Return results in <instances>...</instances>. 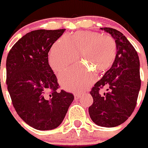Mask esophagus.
Listing matches in <instances>:
<instances>
[{
    "instance_id": "obj_1",
    "label": "esophagus",
    "mask_w": 148,
    "mask_h": 148,
    "mask_svg": "<svg viewBox=\"0 0 148 148\" xmlns=\"http://www.w3.org/2000/svg\"><path fill=\"white\" fill-rule=\"evenodd\" d=\"M80 94H79V93H75V94L74 95V97H75V99H78L79 98H80Z\"/></svg>"
}]
</instances>
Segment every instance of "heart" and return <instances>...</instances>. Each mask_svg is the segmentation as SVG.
Instances as JSON below:
<instances>
[{
  "mask_svg": "<svg viewBox=\"0 0 148 148\" xmlns=\"http://www.w3.org/2000/svg\"><path fill=\"white\" fill-rule=\"evenodd\" d=\"M77 54L86 65L63 71L59 75V80L66 90L81 92L95 81V72H105L113 65L116 44L111 36L96 32H76L71 37L65 35L52 46L49 64L54 71L59 72L75 62Z\"/></svg>",
  "mask_w": 148,
  "mask_h": 148,
  "instance_id": "obj_1",
  "label": "heart"
}]
</instances>
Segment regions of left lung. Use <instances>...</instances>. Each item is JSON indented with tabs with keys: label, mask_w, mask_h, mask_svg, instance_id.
Returning <instances> with one entry per match:
<instances>
[{
	"label": "left lung",
	"mask_w": 148,
	"mask_h": 148,
	"mask_svg": "<svg viewBox=\"0 0 148 148\" xmlns=\"http://www.w3.org/2000/svg\"><path fill=\"white\" fill-rule=\"evenodd\" d=\"M116 44V55L112 68L93 87V104L88 108L90 119L97 125L114 127L124 123L132 114L141 86L140 60L137 51L122 32L101 28ZM103 87L108 92H99Z\"/></svg>",
	"instance_id": "obj_1"
}]
</instances>
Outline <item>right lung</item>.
Returning <instances> with one entry per match:
<instances>
[{
    "label": "right lung",
    "mask_w": 148,
    "mask_h": 148,
    "mask_svg": "<svg viewBox=\"0 0 148 148\" xmlns=\"http://www.w3.org/2000/svg\"><path fill=\"white\" fill-rule=\"evenodd\" d=\"M65 29L29 32L13 46L6 60V84L18 116L38 130L57 128L73 101L72 93L57 91L59 84L48 52Z\"/></svg>",
    "instance_id": "right-lung-1"
}]
</instances>
